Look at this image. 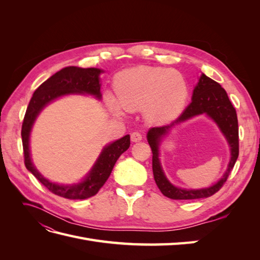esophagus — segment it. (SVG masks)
<instances>
[{"instance_id": "obj_1", "label": "esophagus", "mask_w": 260, "mask_h": 260, "mask_svg": "<svg viewBox=\"0 0 260 260\" xmlns=\"http://www.w3.org/2000/svg\"><path fill=\"white\" fill-rule=\"evenodd\" d=\"M142 140V135H141L140 132L135 131L131 133V141L132 142H140V141Z\"/></svg>"}]
</instances>
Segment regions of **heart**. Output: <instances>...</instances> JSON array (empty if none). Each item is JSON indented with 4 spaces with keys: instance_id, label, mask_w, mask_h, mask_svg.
<instances>
[{
    "instance_id": "heart-1",
    "label": "heart",
    "mask_w": 260,
    "mask_h": 260,
    "mask_svg": "<svg viewBox=\"0 0 260 260\" xmlns=\"http://www.w3.org/2000/svg\"><path fill=\"white\" fill-rule=\"evenodd\" d=\"M117 101L108 96L116 113L120 106L128 112L144 108L152 120L174 117L181 112L188 96V85L178 72L160 67L141 66L124 70L116 81Z\"/></svg>"
}]
</instances>
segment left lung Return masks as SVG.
<instances>
[{"instance_id":"left-lung-1","label":"left lung","mask_w":260,"mask_h":260,"mask_svg":"<svg viewBox=\"0 0 260 260\" xmlns=\"http://www.w3.org/2000/svg\"><path fill=\"white\" fill-rule=\"evenodd\" d=\"M205 112L219 125L232 147V160L224 177L216 184L202 190H184L172 186L164 177L159 159L158 146L160 138L175 123L185 121L190 117ZM147 141L153 153V174L155 182L160 192L171 200H198L209 198L223 186L229 178L239 157V123L237 111L233 107L225 90L206 75H202L198 85L193 91L192 102L180 115L176 121L162 127H154L147 132Z\"/></svg>"}]
</instances>
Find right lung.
<instances>
[{
	"label": "right lung",
	"mask_w": 260,
	"mask_h": 260,
	"mask_svg": "<svg viewBox=\"0 0 260 260\" xmlns=\"http://www.w3.org/2000/svg\"><path fill=\"white\" fill-rule=\"evenodd\" d=\"M101 73L102 70L98 68H81L76 66L62 68L44 81L35 91L29 102L25 117H23L21 140L25 166L50 192L61 196V198L69 200H85L95 195L100 191V188L104 185L108 177L111 176L117 159L130 146L129 135L106 146L94 165L90 175L85 178L83 182L75 185H59L50 182L49 180H46L39 174L31 162L29 136L39 113L53 100L70 93H88L101 99V84L99 77Z\"/></svg>",
	"instance_id": "add662e5"
}]
</instances>
